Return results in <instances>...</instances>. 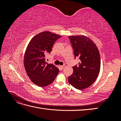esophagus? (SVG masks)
Segmentation results:
<instances>
[{
	"label": "esophagus",
	"instance_id": "34e87169",
	"mask_svg": "<svg viewBox=\"0 0 121 121\" xmlns=\"http://www.w3.org/2000/svg\"><path fill=\"white\" fill-rule=\"evenodd\" d=\"M65 67V65H60V68L61 69H63Z\"/></svg>",
	"mask_w": 121,
	"mask_h": 121
}]
</instances>
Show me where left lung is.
<instances>
[{
    "label": "left lung",
    "mask_w": 121,
    "mask_h": 121,
    "mask_svg": "<svg viewBox=\"0 0 121 121\" xmlns=\"http://www.w3.org/2000/svg\"><path fill=\"white\" fill-rule=\"evenodd\" d=\"M75 58L80 59L78 65L73 67V74L68 77L69 83L82 90L89 87L97 78L100 68L98 49L92 40L84 36H69Z\"/></svg>",
    "instance_id": "obj_1"
}]
</instances>
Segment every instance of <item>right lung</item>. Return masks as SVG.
<instances>
[{"mask_svg":"<svg viewBox=\"0 0 121 121\" xmlns=\"http://www.w3.org/2000/svg\"><path fill=\"white\" fill-rule=\"evenodd\" d=\"M61 36L45 31L36 35L27 46L24 56V67L32 82L40 87L52 83L59 69L45 61V56L52 52L54 43Z\"/></svg>","mask_w":121,"mask_h":121,"instance_id":"right-lung-1","label":"right lung"}]
</instances>
